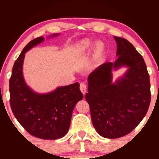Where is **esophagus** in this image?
<instances>
[{
	"instance_id": "esophagus-1",
	"label": "esophagus",
	"mask_w": 159,
	"mask_h": 159,
	"mask_svg": "<svg viewBox=\"0 0 159 159\" xmlns=\"http://www.w3.org/2000/svg\"><path fill=\"white\" fill-rule=\"evenodd\" d=\"M80 90H81L83 94L86 93V92H87V85H86L85 83L82 82V83L80 84Z\"/></svg>"
}]
</instances>
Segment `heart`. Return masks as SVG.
Wrapping results in <instances>:
<instances>
[{
  "instance_id": "1",
  "label": "heart",
  "mask_w": 159,
  "mask_h": 159,
  "mask_svg": "<svg viewBox=\"0 0 159 159\" xmlns=\"http://www.w3.org/2000/svg\"><path fill=\"white\" fill-rule=\"evenodd\" d=\"M93 45V42L90 41V39H85L81 42V43L79 44V48L81 50H86L87 48H90ZM104 49V44L102 42H98L96 44V52L100 54V53L102 52Z\"/></svg>"
}]
</instances>
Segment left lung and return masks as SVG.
<instances>
[{"label":"left lung","mask_w":159,"mask_h":159,"mask_svg":"<svg viewBox=\"0 0 159 159\" xmlns=\"http://www.w3.org/2000/svg\"><path fill=\"white\" fill-rule=\"evenodd\" d=\"M114 38L118 58L91 72L85 96L93 125L106 138H121L135 129L147 114L151 99L149 75L143 57L128 40ZM122 66L129 69L113 84L112 69Z\"/></svg>","instance_id":"1"}]
</instances>
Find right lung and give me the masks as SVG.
Instances as JSON below:
<instances>
[{"label": "right lung", "instance_id": "add662e5", "mask_svg": "<svg viewBox=\"0 0 159 159\" xmlns=\"http://www.w3.org/2000/svg\"><path fill=\"white\" fill-rule=\"evenodd\" d=\"M43 40L40 36L30 41L14 63L10 79V102L14 116L29 134L41 139L55 140L68 132L72 111L83 94L78 82L46 94L36 93L26 84L22 72L25 54Z\"/></svg>", "mask_w": 159, "mask_h": 159}]
</instances>
